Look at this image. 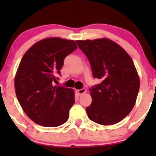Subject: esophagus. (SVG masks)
<instances>
[{
    "instance_id": "34e87169",
    "label": "esophagus",
    "mask_w": 156,
    "mask_h": 156,
    "mask_svg": "<svg viewBox=\"0 0 156 156\" xmlns=\"http://www.w3.org/2000/svg\"><path fill=\"white\" fill-rule=\"evenodd\" d=\"M86 92H87V89H84V88L81 89H78V90H76V92L78 93V94H79V95H81V94H84V93H85Z\"/></svg>"
}]
</instances>
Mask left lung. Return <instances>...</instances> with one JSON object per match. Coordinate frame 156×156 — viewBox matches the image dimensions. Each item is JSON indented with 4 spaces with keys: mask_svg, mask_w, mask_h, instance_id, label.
<instances>
[{
    "mask_svg": "<svg viewBox=\"0 0 156 156\" xmlns=\"http://www.w3.org/2000/svg\"><path fill=\"white\" fill-rule=\"evenodd\" d=\"M89 61L93 77L101 80L89 89L92 103L86 108L91 120L114 125L131 112L139 93L140 80L133 60L121 46L103 38L77 40Z\"/></svg>",
    "mask_w": 156,
    "mask_h": 156,
    "instance_id": "8db88e82",
    "label": "left lung"
}]
</instances>
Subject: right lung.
<instances>
[{
	"label": "right lung",
	"instance_id": "right-lung-1",
	"mask_svg": "<svg viewBox=\"0 0 156 156\" xmlns=\"http://www.w3.org/2000/svg\"><path fill=\"white\" fill-rule=\"evenodd\" d=\"M77 48L73 40L58 37L43 39L25 53L15 78L16 95L32 121L45 127H57L69 118L75 103L73 89L53 87L65 57Z\"/></svg>",
	"mask_w": 156,
	"mask_h": 156
}]
</instances>
